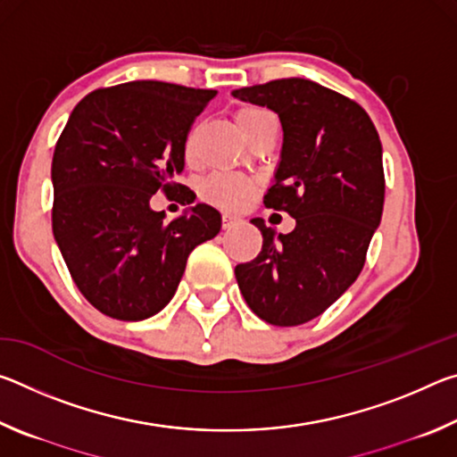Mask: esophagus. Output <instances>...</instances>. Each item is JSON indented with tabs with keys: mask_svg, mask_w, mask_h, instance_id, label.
Listing matches in <instances>:
<instances>
[{
	"mask_svg": "<svg viewBox=\"0 0 457 457\" xmlns=\"http://www.w3.org/2000/svg\"><path fill=\"white\" fill-rule=\"evenodd\" d=\"M221 223H223V229H231V228H236V226H239V223H242V218H239V215H236V213H223Z\"/></svg>",
	"mask_w": 457,
	"mask_h": 457,
	"instance_id": "obj_1",
	"label": "esophagus"
}]
</instances>
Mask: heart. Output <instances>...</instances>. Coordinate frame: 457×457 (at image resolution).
<instances>
[{"label":"heart","mask_w":457,"mask_h":457,"mask_svg":"<svg viewBox=\"0 0 457 457\" xmlns=\"http://www.w3.org/2000/svg\"><path fill=\"white\" fill-rule=\"evenodd\" d=\"M268 119H272V114H270L266 108H260V106H244L236 112V122L239 130L244 133V137L250 135L253 129H258L262 122H266ZM191 153H193V143L189 138V141L185 143V157L191 159ZM204 191L207 197L215 201V204H221L226 207H239L244 205L247 197L252 195L253 183L242 175L218 173L207 179Z\"/></svg>","instance_id":"b5f03b06"}]
</instances>
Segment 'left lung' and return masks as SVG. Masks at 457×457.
I'll use <instances>...</instances> for the list:
<instances>
[{"label": "left lung", "instance_id": "left-lung-1", "mask_svg": "<svg viewBox=\"0 0 457 457\" xmlns=\"http://www.w3.org/2000/svg\"><path fill=\"white\" fill-rule=\"evenodd\" d=\"M231 95L280 117V161L264 204L296 220L290 234H276L253 218L262 252L236 266V280L262 320L296 327L327 311L365 266L383 215V146L354 100L312 80L282 79Z\"/></svg>", "mask_w": 457, "mask_h": 457}]
</instances>
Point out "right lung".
<instances>
[{
    "mask_svg": "<svg viewBox=\"0 0 457 457\" xmlns=\"http://www.w3.org/2000/svg\"><path fill=\"white\" fill-rule=\"evenodd\" d=\"M218 90L135 80L84 96L52 159V229L74 284L117 320H145L173 298L193 247L220 234L221 213L195 204L165 223L151 210L159 189H177L193 119Z\"/></svg>",
    "mask_w": 457,
    "mask_h": 457,
    "instance_id": "obj_1",
    "label": "right lung"
}]
</instances>
